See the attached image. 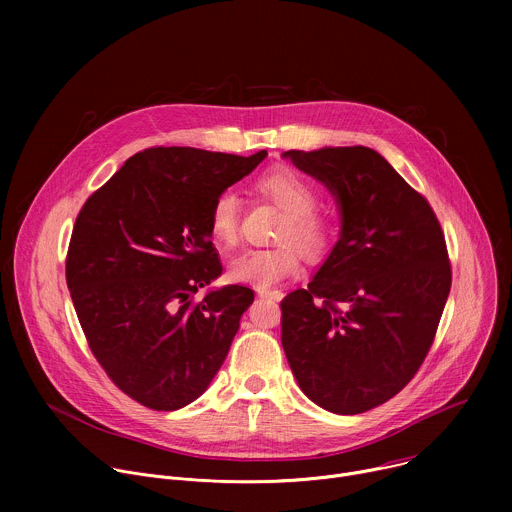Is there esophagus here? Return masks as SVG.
<instances>
[{
    "label": "esophagus",
    "instance_id": "esophagus-1",
    "mask_svg": "<svg viewBox=\"0 0 512 512\" xmlns=\"http://www.w3.org/2000/svg\"><path fill=\"white\" fill-rule=\"evenodd\" d=\"M257 294L261 298H269V300H281L283 298L279 289H269V287H257Z\"/></svg>",
    "mask_w": 512,
    "mask_h": 512
}]
</instances>
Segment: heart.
I'll return each instance as SVG.
<instances>
[{"instance_id": "b5f03b06", "label": "heart", "mask_w": 512, "mask_h": 512, "mask_svg": "<svg viewBox=\"0 0 512 512\" xmlns=\"http://www.w3.org/2000/svg\"><path fill=\"white\" fill-rule=\"evenodd\" d=\"M255 190L283 210L273 247L247 249L229 263V277L255 287H271L300 269L302 251L320 259L334 241V216L318 206L320 192L300 172L277 166L255 180ZM210 237L223 247H233L241 231V198L233 190L216 194L208 210Z\"/></svg>"}]
</instances>
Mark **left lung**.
I'll return each instance as SVG.
<instances>
[{
	"instance_id": "obj_1",
	"label": "left lung",
	"mask_w": 512,
	"mask_h": 512,
	"mask_svg": "<svg viewBox=\"0 0 512 512\" xmlns=\"http://www.w3.org/2000/svg\"><path fill=\"white\" fill-rule=\"evenodd\" d=\"M342 210L340 241L306 289L281 300V344L300 389L338 415L375 409L419 371L452 287L440 221L364 145L289 150Z\"/></svg>"
}]
</instances>
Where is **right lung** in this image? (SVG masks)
Instances as JSON below:
<instances>
[{
	"mask_svg": "<svg viewBox=\"0 0 512 512\" xmlns=\"http://www.w3.org/2000/svg\"><path fill=\"white\" fill-rule=\"evenodd\" d=\"M265 156L143 150L77 214L66 253L72 304L107 377L143 407L192 403L225 362L255 294L227 285L194 298L223 271L208 210Z\"/></svg>",
	"mask_w": 512,
	"mask_h": 512,
	"instance_id": "right-lung-1",
	"label": "right lung"
}]
</instances>
